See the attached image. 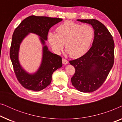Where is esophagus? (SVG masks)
<instances>
[{"label": "esophagus", "instance_id": "1", "mask_svg": "<svg viewBox=\"0 0 122 122\" xmlns=\"http://www.w3.org/2000/svg\"><path fill=\"white\" fill-rule=\"evenodd\" d=\"M62 63H63V64L66 65V64H68V61H67V59H65V58H62Z\"/></svg>", "mask_w": 122, "mask_h": 122}]
</instances>
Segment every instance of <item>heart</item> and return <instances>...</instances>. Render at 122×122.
I'll return each instance as SVG.
<instances>
[{
  "label": "heart",
  "instance_id": "obj_1",
  "mask_svg": "<svg viewBox=\"0 0 122 122\" xmlns=\"http://www.w3.org/2000/svg\"><path fill=\"white\" fill-rule=\"evenodd\" d=\"M56 34L50 32L48 40L51 48L59 53L64 46L69 56L78 58L87 52L94 37V30L89 25L66 21L57 27Z\"/></svg>",
  "mask_w": 122,
  "mask_h": 122
}]
</instances>
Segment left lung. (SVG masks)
I'll list each match as a JSON object with an SVG mask.
<instances>
[{"label": "left lung", "mask_w": 122, "mask_h": 122, "mask_svg": "<svg viewBox=\"0 0 122 122\" xmlns=\"http://www.w3.org/2000/svg\"><path fill=\"white\" fill-rule=\"evenodd\" d=\"M88 23L94 30L92 46L84 55L69 63L76 69L71 78L78 91L90 93L97 90L107 78L114 61V43L105 25L94 19H78Z\"/></svg>", "instance_id": "1"}]
</instances>
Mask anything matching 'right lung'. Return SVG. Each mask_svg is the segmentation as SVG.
<instances>
[{
	"label": "right lung",
	"mask_w": 122,
	"mask_h": 122,
	"mask_svg": "<svg viewBox=\"0 0 122 122\" xmlns=\"http://www.w3.org/2000/svg\"><path fill=\"white\" fill-rule=\"evenodd\" d=\"M61 20V18L31 15L23 20L15 29L10 49V58L18 81L26 89L40 91L46 88L51 84L53 72L62 66V61L61 56L50 52L45 46L39 69L34 74H28L21 68L18 61L21 41L28 33H33L41 36V42L44 45L50 28Z\"/></svg>",
	"instance_id": "right-lung-1"
}]
</instances>
